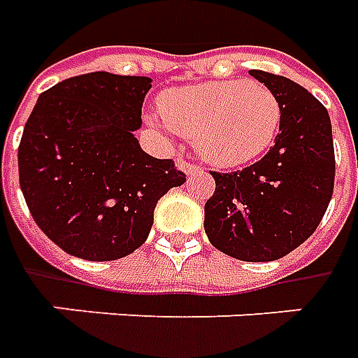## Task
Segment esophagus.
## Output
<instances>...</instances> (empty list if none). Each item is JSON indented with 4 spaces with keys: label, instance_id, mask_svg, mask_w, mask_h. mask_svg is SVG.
Segmentation results:
<instances>
[{
    "label": "esophagus",
    "instance_id": "1",
    "mask_svg": "<svg viewBox=\"0 0 358 358\" xmlns=\"http://www.w3.org/2000/svg\"><path fill=\"white\" fill-rule=\"evenodd\" d=\"M175 164H177V167H179V169H183L187 175L199 173L200 171V167L196 166V164H191V162H187V159H183V158H177V162H175Z\"/></svg>",
    "mask_w": 358,
    "mask_h": 358
}]
</instances>
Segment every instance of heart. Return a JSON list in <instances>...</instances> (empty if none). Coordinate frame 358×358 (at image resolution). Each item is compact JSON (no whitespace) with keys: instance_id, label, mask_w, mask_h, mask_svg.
<instances>
[{"instance_id":"obj_1","label":"heart","mask_w":358,"mask_h":358,"mask_svg":"<svg viewBox=\"0 0 358 358\" xmlns=\"http://www.w3.org/2000/svg\"><path fill=\"white\" fill-rule=\"evenodd\" d=\"M159 127L192 136L206 164L235 169L260 158L281 125L278 96L255 80H208L169 88L159 98Z\"/></svg>"}]
</instances>
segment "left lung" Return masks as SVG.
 Returning <instances> with one entry per match:
<instances>
[{
  "label": "left lung",
  "instance_id": "obj_1",
  "mask_svg": "<svg viewBox=\"0 0 358 358\" xmlns=\"http://www.w3.org/2000/svg\"><path fill=\"white\" fill-rule=\"evenodd\" d=\"M281 103V125L264 158L241 171H212L204 231L217 250L245 262H272L303 245L328 210L336 156L328 110L301 85L248 71Z\"/></svg>",
  "mask_w": 358,
  "mask_h": 358
}]
</instances>
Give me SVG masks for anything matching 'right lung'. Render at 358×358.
<instances>
[{
	"label": "right lung",
	"instance_id": "obj_1",
	"mask_svg": "<svg viewBox=\"0 0 358 358\" xmlns=\"http://www.w3.org/2000/svg\"><path fill=\"white\" fill-rule=\"evenodd\" d=\"M150 88L148 77L98 71L40 94L19 144V183L38 227L67 255L108 262L134 252L158 200L187 181L134 136Z\"/></svg>",
	"mask_w": 358,
	"mask_h": 358
}]
</instances>
